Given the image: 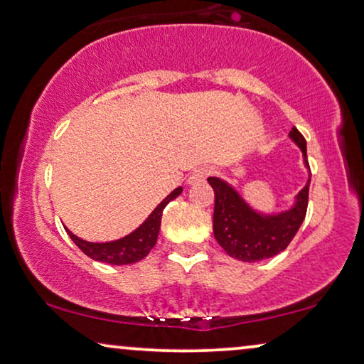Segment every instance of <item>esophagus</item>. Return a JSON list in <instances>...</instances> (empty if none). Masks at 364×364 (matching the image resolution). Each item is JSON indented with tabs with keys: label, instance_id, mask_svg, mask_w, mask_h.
<instances>
[{
	"label": "esophagus",
	"instance_id": "esophagus-1",
	"mask_svg": "<svg viewBox=\"0 0 364 364\" xmlns=\"http://www.w3.org/2000/svg\"><path fill=\"white\" fill-rule=\"evenodd\" d=\"M210 174H211L210 166H200L190 174V178H188V183H190V185H198V183L205 181V179L210 176Z\"/></svg>",
	"mask_w": 364,
	"mask_h": 364
}]
</instances>
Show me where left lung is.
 <instances>
[{
  "label": "left lung",
  "mask_w": 364,
  "mask_h": 364,
  "mask_svg": "<svg viewBox=\"0 0 364 364\" xmlns=\"http://www.w3.org/2000/svg\"><path fill=\"white\" fill-rule=\"evenodd\" d=\"M301 148L304 164L309 168L306 158V139L296 128L289 133ZM215 190V215H213V232L223 250L231 258L240 261L266 259L288 248L304 221L308 210L309 183L298 193L296 203L289 211L276 216H263L251 210L241 196L230 185L218 178H208Z\"/></svg>",
  "instance_id": "1"
}]
</instances>
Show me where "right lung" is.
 Returning <instances> with one entry per match:
<instances>
[{
  "label": "right lung",
  "mask_w": 364,
  "mask_h": 364,
  "mask_svg": "<svg viewBox=\"0 0 364 364\" xmlns=\"http://www.w3.org/2000/svg\"><path fill=\"white\" fill-rule=\"evenodd\" d=\"M183 188L179 186L176 190L169 193L159 205L154 208V211L148 216V220L143 223L138 230H134L132 235L124 236L118 241H109V243H90L68 230L70 238L75 241V245L80 248L86 256H90L91 259L101 261V263L108 264H132L136 261H141L146 256L154 245H156L159 226H161V216L163 210L166 208L169 201H173L174 198L181 195Z\"/></svg>",
  "instance_id": "1"
}]
</instances>
